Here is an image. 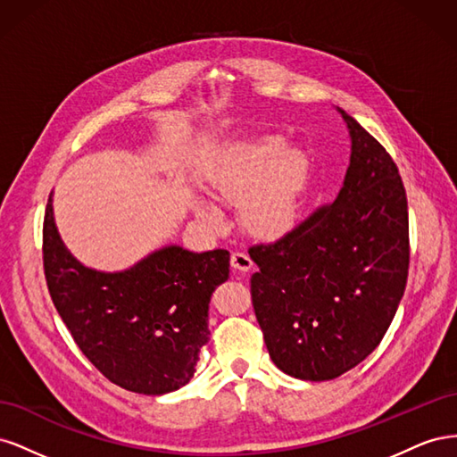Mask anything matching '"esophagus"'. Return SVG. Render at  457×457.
I'll use <instances>...</instances> for the list:
<instances>
[{
  "label": "esophagus",
  "mask_w": 457,
  "mask_h": 457,
  "mask_svg": "<svg viewBox=\"0 0 457 457\" xmlns=\"http://www.w3.org/2000/svg\"><path fill=\"white\" fill-rule=\"evenodd\" d=\"M230 265L237 269V270H240V272H247L250 270L252 267H253V262H252V259L247 257L245 253H240V252H232L230 253Z\"/></svg>",
  "instance_id": "obj_1"
}]
</instances>
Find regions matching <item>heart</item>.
Wrapping results in <instances>:
<instances>
[{
	"label": "heart",
	"instance_id": "heart-1",
	"mask_svg": "<svg viewBox=\"0 0 457 457\" xmlns=\"http://www.w3.org/2000/svg\"><path fill=\"white\" fill-rule=\"evenodd\" d=\"M311 179V160L280 139H262L238 148L207 175V192L225 205L240 207V220L253 238L274 242L294 230L301 196ZM200 217L219 223L213 207L196 204Z\"/></svg>",
	"mask_w": 457,
	"mask_h": 457
}]
</instances>
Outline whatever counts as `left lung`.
<instances>
[{
  "instance_id": "obj_1",
  "label": "left lung",
  "mask_w": 457,
  "mask_h": 457,
  "mask_svg": "<svg viewBox=\"0 0 457 457\" xmlns=\"http://www.w3.org/2000/svg\"><path fill=\"white\" fill-rule=\"evenodd\" d=\"M353 141L339 196L284 238L252 247V303L272 362L336 379L381 343L410 267L408 200L381 143L341 110Z\"/></svg>"
}]
</instances>
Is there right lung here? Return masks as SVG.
Wrapping results in <instances>:
<instances>
[{
    "mask_svg": "<svg viewBox=\"0 0 457 457\" xmlns=\"http://www.w3.org/2000/svg\"><path fill=\"white\" fill-rule=\"evenodd\" d=\"M41 250L54 309L108 381L139 395H165L190 381L210 339L212 294L228 278L227 250L192 253L170 245L129 270L96 272L61 242L51 196Z\"/></svg>",
    "mask_w": 457,
    "mask_h": 457,
    "instance_id": "1",
    "label": "right lung"
}]
</instances>
